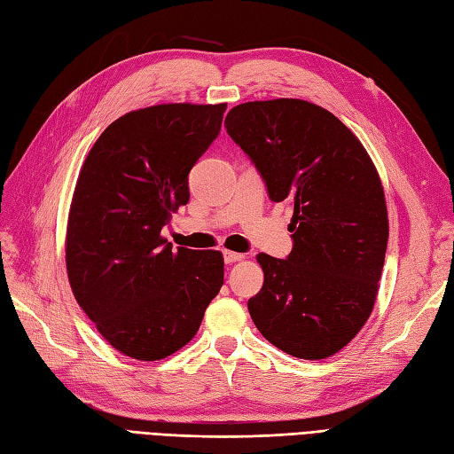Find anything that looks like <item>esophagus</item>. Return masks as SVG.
<instances>
[{
    "label": "esophagus",
    "mask_w": 454,
    "mask_h": 454,
    "mask_svg": "<svg viewBox=\"0 0 454 454\" xmlns=\"http://www.w3.org/2000/svg\"><path fill=\"white\" fill-rule=\"evenodd\" d=\"M223 259H225L227 265H231V263H237V261H242L244 255H242V254H237V252L225 250V252H223Z\"/></svg>",
    "instance_id": "esophagus-1"
}]
</instances>
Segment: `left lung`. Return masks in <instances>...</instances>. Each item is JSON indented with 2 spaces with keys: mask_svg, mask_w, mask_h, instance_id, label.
Listing matches in <instances>:
<instances>
[{
  "mask_svg": "<svg viewBox=\"0 0 454 454\" xmlns=\"http://www.w3.org/2000/svg\"><path fill=\"white\" fill-rule=\"evenodd\" d=\"M272 202L290 199L292 254H259L265 272L248 301L255 327L301 360H324L373 310L388 244L380 177L362 142L327 109L295 98L246 102L225 119Z\"/></svg>",
  "mask_w": 454,
  "mask_h": 454,
  "instance_id": "left-lung-1",
  "label": "left lung"
}]
</instances>
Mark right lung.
Instances as JSON below:
<instances>
[{
  "label": "right lung",
  "mask_w": 454,
  "mask_h": 454,
  "mask_svg": "<svg viewBox=\"0 0 454 454\" xmlns=\"http://www.w3.org/2000/svg\"><path fill=\"white\" fill-rule=\"evenodd\" d=\"M227 104H160L109 125L83 162L66 269L79 307L121 354L155 362L185 347L223 286V255L172 250L160 231L189 200L187 176Z\"/></svg>",
  "instance_id": "1"
}]
</instances>
